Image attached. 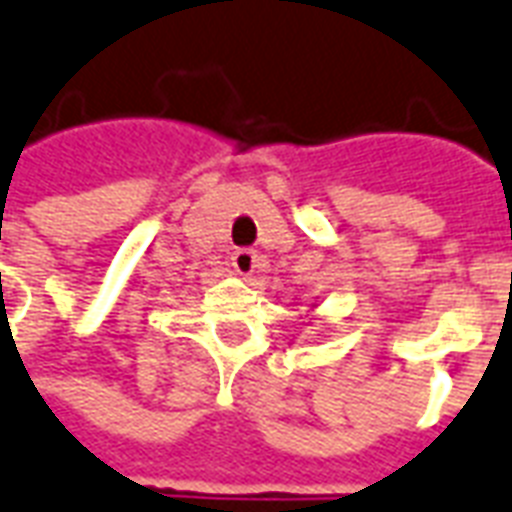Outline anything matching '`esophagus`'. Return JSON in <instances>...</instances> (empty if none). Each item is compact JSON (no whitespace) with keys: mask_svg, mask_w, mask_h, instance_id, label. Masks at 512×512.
I'll use <instances>...</instances> for the list:
<instances>
[{"mask_svg":"<svg viewBox=\"0 0 512 512\" xmlns=\"http://www.w3.org/2000/svg\"><path fill=\"white\" fill-rule=\"evenodd\" d=\"M232 267H235L237 275H253V269L259 267V253L251 251V248H237V251L232 253Z\"/></svg>","mask_w":512,"mask_h":512,"instance_id":"1","label":"esophagus"}]
</instances>
